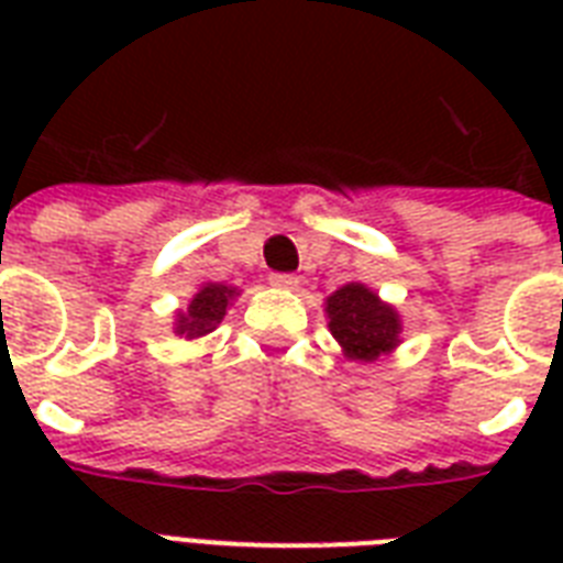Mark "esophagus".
Masks as SVG:
<instances>
[{
  "label": "esophagus",
  "instance_id": "esophagus-1",
  "mask_svg": "<svg viewBox=\"0 0 563 563\" xmlns=\"http://www.w3.org/2000/svg\"><path fill=\"white\" fill-rule=\"evenodd\" d=\"M268 280H272V286H277V289H295V286L300 283L295 274H286V272H274Z\"/></svg>",
  "mask_w": 563,
  "mask_h": 563
}]
</instances>
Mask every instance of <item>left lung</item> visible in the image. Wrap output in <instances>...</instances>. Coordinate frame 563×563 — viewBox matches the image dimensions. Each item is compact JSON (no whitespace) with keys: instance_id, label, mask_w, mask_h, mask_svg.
Returning <instances> with one entry per match:
<instances>
[{"instance_id":"1","label":"left lung","mask_w":563,"mask_h":563,"mask_svg":"<svg viewBox=\"0 0 563 563\" xmlns=\"http://www.w3.org/2000/svg\"><path fill=\"white\" fill-rule=\"evenodd\" d=\"M327 316H330V333L353 360L374 362L379 353L391 351L400 335L397 312L385 307L362 283H351L330 295Z\"/></svg>"}]
</instances>
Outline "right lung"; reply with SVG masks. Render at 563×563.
<instances>
[{"label":"right lung","instance_id":"right-lung-1","mask_svg":"<svg viewBox=\"0 0 563 563\" xmlns=\"http://www.w3.org/2000/svg\"><path fill=\"white\" fill-rule=\"evenodd\" d=\"M236 295V289L230 286H221V283H207L198 295L192 298L187 312H180L178 318V333L187 335V339H198V335H207L210 330H216L224 312H228L230 298Z\"/></svg>","mask_w":563,"mask_h":563}]
</instances>
